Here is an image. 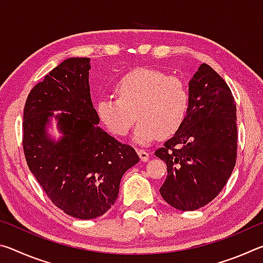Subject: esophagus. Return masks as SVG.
<instances>
[{"label": "esophagus", "instance_id": "esophagus-1", "mask_svg": "<svg viewBox=\"0 0 263 263\" xmlns=\"http://www.w3.org/2000/svg\"><path fill=\"white\" fill-rule=\"evenodd\" d=\"M138 154H139L141 161H144V162L147 161L149 158V153L146 149H138Z\"/></svg>", "mask_w": 263, "mask_h": 263}]
</instances>
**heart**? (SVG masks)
I'll return each mask as SVG.
<instances>
[{
    "label": "heart",
    "instance_id": "obj_1",
    "mask_svg": "<svg viewBox=\"0 0 263 263\" xmlns=\"http://www.w3.org/2000/svg\"><path fill=\"white\" fill-rule=\"evenodd\" d=\"M115 94L117 99L97 101V118L111 135L124 137L138 117L133 140L140 145L149 144L159 135L175 133L189 108L185 83L154 68L140 67L123 75L115 83Z\"/></svg>",
    "mask_w": 263,
    "mask_h": 263
}]
</instances>
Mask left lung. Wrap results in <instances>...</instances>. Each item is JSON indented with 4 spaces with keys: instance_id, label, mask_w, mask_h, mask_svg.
<instances>
[{
    "instance_id": "left-lung-1",
    "label": "left lung",
    "mask_w": 263,
    "mask_h": 263,
    "mask_svg": "<svg viewBox=\"0 0 263 263\" xmlns=\"http://www.w3.org/2000/svg\"><path fill=\"white\" fill-rule=\"evenodd\" d=\"M237 106L228 84L202 64L189 81L183 123L155 155L167 164L160 194L169 205L194 211L206 205L228 182L237 159Z\"/></svg>"
}]
</instances>
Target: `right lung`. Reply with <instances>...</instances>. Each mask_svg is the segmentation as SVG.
<instances>
[{
	"mask_svg": "<svg viewBox=\"0 0 263 263\" xmlns=\"http://www.w3.org/2000/svg\"><path fill=\"white\" fill-rule=\"evenodd\" d=\"M89 69V58L62 61L32 88L23 114L31 173L55 206L79 219L104 215L118 197L124 173L139 162L135 148L99 126ZM52 117L63 135L58 141L47 133Z\"/></svg>",
	"mask_w": 263,
	"mask_h": 263,
	"instance_id": "1",
	"label": "right lung"
}]
</instances>
